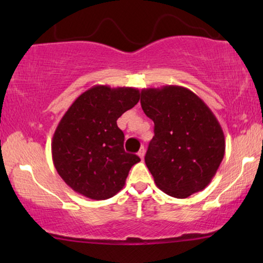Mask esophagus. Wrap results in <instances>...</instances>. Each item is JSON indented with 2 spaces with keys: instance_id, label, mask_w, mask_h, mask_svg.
Returning <instances> with one entry per match:
<instances>
[{
  "instance_id": "1",
  "label": "esophagus",
  "mask_w": 263,
  "mask_h": 263,
  "mask_svg": "<svg viewBox=\"0 0 263 263\" xmlns=\"http://www.w3.org/2000/svg\"><path fill=\"white\" fill-rule=\"evenodd\" d=\"M138 156L141 158V159H143V157H145V148H143V147L140 148V151L138 152Z\"/></svg>"
}]
</instances>
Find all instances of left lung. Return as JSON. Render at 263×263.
Listing matches in <instances>:
<instances>
[{
	"label": "left lung",
	"mask_w": 263,
	"mask_h": 263,
	"mask_svg": "<svg viewBox=\"0 0 263 263\" xmlns=\"http://www.w3.org/2000/svg\"><path fill=\"white\" fill-rule=\"evenodd\" d=\"M141 106L154 122L145 163L158 188L177 199L203 190L225 154L214 114L195 93L174 85L143 88Z\"/></svg>",
	"instance_id": "left-lung-1"
}]
</instances>
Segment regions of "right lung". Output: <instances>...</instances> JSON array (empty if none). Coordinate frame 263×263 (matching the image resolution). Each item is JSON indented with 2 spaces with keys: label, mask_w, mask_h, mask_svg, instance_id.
<instances>
[{
  "label": "right lung",
  "mask_w": 263,
  "mask_h": 263,
  "mask_svg": "<svg viewBox=\"0 0 263 263\" xmlns=\"http://www.w3.org/2000/svg\"><path fill=\"white\" fill-rule=\"evenodd\" d=\"M140 91L96 85L74 100L52 136V161L75 193L106 200L125 184L140 158L124 151L117 120L138 104Z\"/></svg>",
  "instance_id": "obj_1"
}]
</instances>
